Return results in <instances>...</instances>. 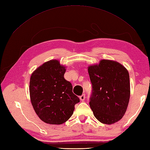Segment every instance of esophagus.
Instances as JSON below:
<instances>
[{
	"mask_svg": "<svg viewBox=\"0 0 150 150\" xmlns=\"http://www.w3.org/2000/svg\"><path fill=\"white\" fill-rule=\"evenodd\" d=\"M85 94H83L82 96H81L79 97V98H80V100H81V101H84L85 100Z\"/></svg>",
	"mask_w": 150,
	"mask_h": 150,
	"instance_id": "esophagus-1",
	"label": "esophagus"
}]
</instances>
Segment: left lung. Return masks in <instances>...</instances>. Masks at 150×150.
<instances>
[{
  "label": "left lung",
  "instance_id": "obj_1",
  "mask_svg": "<svg viewBox=\"0 0 150 150\" xmlns=\"http://www.w3.org/2000/svg\"><path fill=\"white\" fill-rule=\"evenodd\" d=\"M92 93L90 106L100 122L115 123L122 118L129 104L130 88L129 72L117 62L102 60L88 68Z\"/></svg>",
  "mask_w": 150,
  "mask_h": 150
}]
</instances>
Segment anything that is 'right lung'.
I'll return each mask as SVG.
<instances>
[{"mask_svg": "<svg viewBox=\"0 0 150 150\" xmlns=\"http://www.w3.org/2000/svg\"><path fill=\"white\" fill-rule=\"evenodd\" d=\"M65 67L57 60L44 63L30 76V97L36 114L42 122L60 125L71 118L79 98L65 80Z\"/></svg>", "mask_w": 150, "mask_h": 150, "instance_id": "obj_1", "label": "right lung"}]
</instances>
